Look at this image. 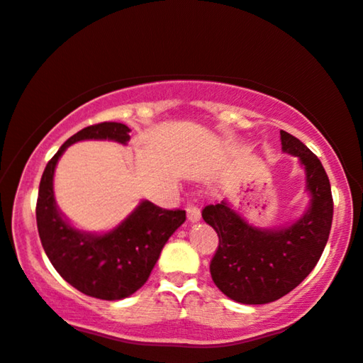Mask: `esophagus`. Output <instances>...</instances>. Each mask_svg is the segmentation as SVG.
<instances>
[{
	"instance_id": "1",
	"label": "esophagus",
	"mask_w": 363,
	"mask_h": 363,
	"mask_svg": "<svg viewBox=\"0 0 363 363\" xmlns=\"http://www.w3.org/2000/svg\"><path fill=\"white\" fill-rule=\"evenodd\" d=\"M186 216L188 220H191V223H196L201 218V211H199L198 206H194V204H188L186 206Z\"/></svg>"
}]
</instances>
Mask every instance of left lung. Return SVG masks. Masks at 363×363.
I'll return each instance as SVG.
<instances>
[{"label": "left lung", "instance_id": "1", "mask_svg": "<svg viewBox=\"0 0 363 363\" xmlns=\"http://www.w3.org/2000/svg\"><path fill=\"white\" fill-rule=\"evenodd\" d=\"M283 150L306 169L311 208L290 228H252L225 201L208 204L201 216L218 233L209 272L225 296L244 304L280 299L301 283L321 259L333 224L330 183L316 155L295 135L280 130Z\"/></svg>", "mask_w": 363, "mask_h": 363}]
</instances>
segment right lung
Returning <instances> with one entry per match:
<instances>
[{
    "mask_svg": "<svg viewBox=\"0 0 363 363\" xmlns=\"http://www.w3.org/2000/svg\"><path fill=\"white\" fill-rule=\"evenodd\" d=\"M129 130L121 123H99L72 135L42 173L35 204L39 238L54 269L78 291L106 301L128 298L144 285L165 242L185 223L186 213L143 201L113 233H80L57 211L52 182L59 157L70 144L85 139L125 144Z\"/></svg>",
    "mask_w": 363,
    "mask_h": 363,
    "instance_id": "1",
    "label": "right lung"
}]
</instances>
